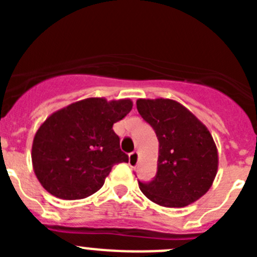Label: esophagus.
<instances>
[{"mask_svg":"<svg viewBox=\"0 0 257 257\" xmlns=\"http://www.w3.org/2000/svg\"><path fill=\"white\" fill-rule=\"evenodd\" d=\"M138 162H139V153L138 152L130 153V156H128V163H130L131 167H135L138 165Z\"/></svg>","mask_w":257,"mask_h":257,"instance_id":"esophagus-1","label":"esophagus"}]
</instances>
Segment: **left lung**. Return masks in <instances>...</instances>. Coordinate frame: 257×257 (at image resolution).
<instances>
[{
    "mask_svg": "<svg viewBox=\"0 0 257 257\" xmlns=\"http://www.w3.org/2000/svg\"><path fill=\"white\" fill-rule=\"evenodd\" d=\"M138 112L160 143L156 178L139 183L145 197L162 207H185L208 192L219 167L216 144L207 127L172 99H138Z\"/></svg>",
    "mask_w": 257,
    "mask_h": 257,
    "instance_id": "1",
    "label": "left lung"
}]
</instances>
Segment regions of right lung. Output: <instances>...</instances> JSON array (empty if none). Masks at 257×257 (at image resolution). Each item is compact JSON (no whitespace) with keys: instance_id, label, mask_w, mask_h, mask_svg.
I'll return each mask as SVG.
<instances>
[{"instance_id":"add662e5","label":"right lung","mask_w":257,"mask_h":257,"mask_svg":"<svg viewBox=\"0 0 257 257\" xmlns=\"http://www.w3.org/2000/svg\"><path fill=\"white\" fill-rule=\"evenodd\" d=\"M131 109L130 99L87 97L50 114L32 144V165L41 185L69 201L100 189L113 165L128 161L113 124Z\"/></svg>"}]
</instances>
